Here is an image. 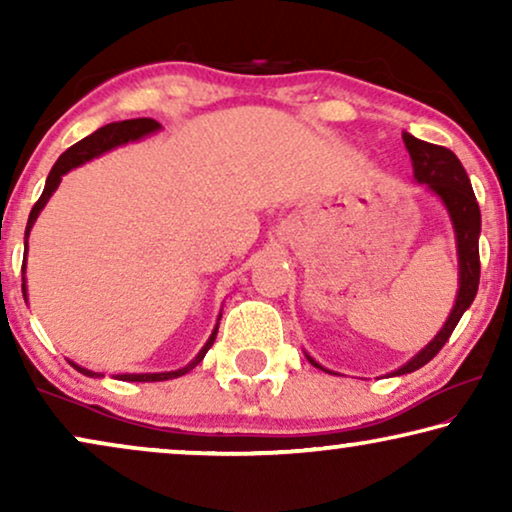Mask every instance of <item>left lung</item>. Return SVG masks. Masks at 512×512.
Masks as SVG:
<instances>
[{"instance_id": "1", "label": "left lung", "mask_w": 512, "mask_h": 512, "mask_svg": "<svg viewBox=\"0 0 512 512\" xmlns=\"http://www.w3.org/2000/svg\"><path fill=\"white\" fill-rule=\"evenodd\" d=\"M403 142L405 149L410 151L412 167H415V179L419 184H429L431 191L445 202L447 212L452 216L454 233H457L461 277L457 303H454V310L450 314V319L445 321L443 331H440L415 359L405 363L403 368H398L394 375H405L412 373V370H419L445 347V342L450 340L452 331L459 324L461 314L471 307L480 284V207L478 200H475L471 179H468L464 165H461L459 158L454 156L450 149H445V146L422 142V139L412 135H403ZM314 366L321 368L319 363H314Z\"/></svg>"}]
</instances>
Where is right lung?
Masks as SVG:
<instances>
[{
  "label": "right lung",
  "instance_id": "obj_1",
  "mask_svg": "<svg viewBox=\"0 0 512 512\" xmlns=\"http://www.w3.org/2000/svg\"><path fill=\"white\" fill-rule=\"evenodd\" d=\"M160 128L158 121H153V118H130V121H121V123H109L104 125V128L95 130L93 135L83 137L81 142H76L74 146H69V149L62 153V156L58 158V163L53 165L51 174H48L46 179V186H44V193H41V198L34 202L32 212H30V219H27V228H25V249H27V235H30V228L32 223L37 221V216L41 209H44V205L48 202V198H51L55 188H58L62 174H67L72 167H79L81 163H86V160L100 156V153L114 149V146L118 144H125V142H132V139H139L144 135H149V132H156ZM23 270H25V263H23ZM23 293H25V284H23ZM214 338H216V331L212 333V338L207 340V345L200 349V354L195 356L193 363H188L186 368L181 370H174V373H153V375H121V380L125 382H163V380H172V377H181L186 375L188 370H193L198 363L205 359V354L209 352V347L214 345ZM79 373L88 375V377H95L97 373H93V370H86V368H79L74 366Z\"/></svg>",
  "mask_w": 512,
  "mask_h": 512
}]
</instances>
